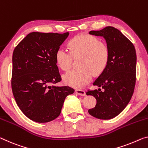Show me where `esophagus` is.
Returning a JSON list of instances; mask_svg holds the SVG:
<instances>
[{
	"mask_svg": "<svg viewBox=\"0 0 148 148\" xmlns=\"http://www.w3.org/2000/svg\"><path fill=\"white\" fill-rule=\"evenodd\" d=\"M75 92L77 93V95H80V96H85V95H86L85 92L84 91V90H83L77 89V90H75Z\"/></svg>",
	"mask_w": 148,
	"mask_h": 148,
	"instance_id": "34e87169",
	"label": "esophagus"
}]
</instances>
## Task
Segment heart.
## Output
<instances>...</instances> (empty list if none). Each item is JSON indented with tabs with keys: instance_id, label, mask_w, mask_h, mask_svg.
I'll return each instance as SVG.
<instances>
[{
	"instance_id": "obj_1",
	"label": "heart",
	"mask_w": 148,
	"mask_h": 148,
	"mask_svg": "<svg viewBox=\"0 0 148 148\" xmlns=\"http://www.w3.org/2000/svg\"><path fill=\"white\" fill-rule=\"evenodd\" d=\"M69 50L62 47L56 52V60L64 71L71 67L73 56L80 54L79 67L73 69L63 76L65 83L73 87L80 88L91 81L95 74L101 73L106 67L109 58L108 47L105 43L93 36L79 34L69 43Z\"/></svg>"
}]
</instances>
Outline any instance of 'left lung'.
Segmentation results:
<instances>
[{"instance_id":"left-lung-1","label":"left lung","mask_w":148,"mask_h":148,"mask_svg":"<svg viewBox=\"0 0 148 148\" xmlns=\"http://www.w3.org/2000/svg\"><path fill=\"white\" fill-rule=\"evenodd\" d=\"M89 34L105 39L109 58L103 71L93 83V85L103 90L87 92V95H92L97 100L95 107L88 112L97 119L109 120L119 115L132 97L136 84V49L121 32L112 26L90 31Z\"/></svg>"}]
</instances>
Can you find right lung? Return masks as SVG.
<instances>
[{
  "mask_svg": "<svg viewBox=\"0 0 148 148\" xmlns=\"http://www.w3.org/2000/svg\"><path fill=\"white\" fill-rule=\"evenodd\" d=\"M69 34L33 32L13 51L14 97L22 112L33 121L44 123L58 118L65 98L75 91L68 86L51 85L61 80L56 52Z\"/></svg>",
  "mask_w": 148,
  "mask_h": 148,
  "instance_id": "1",
  "label": "right lung"
}]
</instances>
